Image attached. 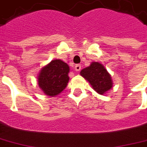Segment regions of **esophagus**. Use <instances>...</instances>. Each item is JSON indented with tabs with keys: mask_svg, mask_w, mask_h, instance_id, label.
I'll return each mask as SVG.
<instances>
[{
	"mask_svg": "<svg viewBox=\"0 0 147 147\" xmlns=\"http://www.w3.org/2000/svg\"><path fill=\"white\" fill-rule=\"evenodd\" d=\"M74 69L76 71H80L81 70V65H76L75 67H74Z\"/></svg>",
	"mask_w": 147,
	"mask_h": 147,
	"instance_id": "esophagus-1",
	"label": "esophagus"
}]
</instances>
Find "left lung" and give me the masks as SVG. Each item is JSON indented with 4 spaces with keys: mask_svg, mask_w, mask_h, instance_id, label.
<instances>
[{
    "mask_svg": "<svg viewBox=\"0 0 147 147\" xmlns=\"http://www.w3.org/2000/svg\"><path fill=\"white\" fill-rule=\"evenodd\" d=\"M80 74L89 82L92 88L99 94H103L113 87L111 75L99 62H92L90 66L80 72Z\"/></svg>",
    "mask_w": 147,
    "mask_h": 147,
    "instance_id": "obj_1",
    "label": "left lung"
}]
</instances>
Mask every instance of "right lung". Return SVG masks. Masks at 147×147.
Wrapping results in <instances>:
<instances>
[{"label": "right lung", "instance_id": "right-lung-1", "mask_svg": "<svg viewBox=\"0 0 147 147\" xmlns=\"http://www.w3.org/2000/svg\"><path fill=\"white\" fill-rule=\"evenodd\" d=\"M69 67L61 60H53L41 69L38 84L44 94L56 96L65 89L69 82Z\"/></svg>", "mask_w": 147, "mask_h": 147}]
</instances>
